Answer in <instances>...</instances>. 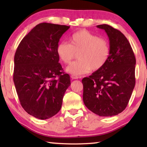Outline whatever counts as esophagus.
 I'll use <instances>...</instances> for the list:
<instances>
[{
  "mask_svg": "<svg viewBox=\"0 0 147 147\" xmlns=\"http://www.w3.org/2000/svg\"><path fill=\"white\" fill-rule=\"evenodd\" d=\"M71 78L72 79H73V80H76V79H78L79 77L78 76H76V75H71Z\"/></svg>",
  "mask_w": 147,
  "mask_h": 147,
  "instance_id": "34e87169",
  "label": "esophagus"
}]
</instances>
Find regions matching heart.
I'll list each match as a JSON object with an SVG mask.
<instances>
[{"label": "heart", "instance_id": "obj_1", "mask_svg": "<svg viewBox=\"0 0 147 147\" xmlns=\"http://www.w3.org/2000/svg\"><path fill=\"white\" fill-rule=\"evenodd\" d=\"M70 44L61 42L57 46V54L61 61L69 64L78 54V60L72 63L66 71L72 75H81L91 70H100L105 65L110 54L108 41L82 30L71 36Z\"/></svg>", "mask_w": 147, "mask_h": 147}]
</instances>
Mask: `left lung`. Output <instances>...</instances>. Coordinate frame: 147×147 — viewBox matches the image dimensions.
Listing matches in <instances>:
<instances>
[{
	"mask_svg": "<svg viewBox=\"0 0 147 147\" xmlns=\"http://www.w3.org/2000/svg\"><path fill=\"white\" fill-rule=\"evenodd\" d=\"M96 27L106 32L110 54L102 68L82 79L83 100L92 112L112 117L127 106L136 84V58L124 35L108 24Z\"/></svg>",
	"mask_w": 147,
	"mask_h": 147,
	"instance_id": "1",
	"label": "left lung"
}]
</instances>
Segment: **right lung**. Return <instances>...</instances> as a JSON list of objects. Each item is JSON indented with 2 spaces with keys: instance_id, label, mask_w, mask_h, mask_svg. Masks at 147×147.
<instances>
[{
  "instance_id": "obj_1",
  "label": "right lung",
  "mask_w": 147,
  "mask_h": 147,
  "mask_svg": "<svg viewBox=\"0 0 147 147\" xmlns=\"http://www.w3.org/2000/svg\"><path fill=\"white\" fill-rule=\"evenodd\" d=\"M65 25L43 23L22 39L14 56L13 82L22 107L34 117L45 120L60 110L71 85L56 49Z\"/></svg>"
}]
</instances>
